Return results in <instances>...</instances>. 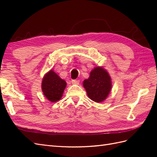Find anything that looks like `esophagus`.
Listing matches in <instances>:
<instances>
[{
  "instance_id": "obj_1",
  "label": "esophagus",
  "mask_w": 157,
  "mask_h": 157,
  "mask_svg": "<svg viewBox=\"0 0 157 157\" xmlns=\"http://www.w3.org/2000/svg\"><path fill=\"white\" fill-rule=\"evenodd\" d=\"M71 83L74 85H78L79 84V80H76V79H73L71 81Z\"/></svg>"
}]
</instances>
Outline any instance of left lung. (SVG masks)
<instances>
[{
    "mask_svg": "<svg viewBox=\"0 0 157 157\" xmlns=\"http://www.w3.org/2000/svg\"><path fill=\"white\" fill-rule=\"evenodd\" d=\"M83 86L92 101L96 102H103L111 91V76L103 67H96L90 73L89 78L83 82Z\"/></svg>",
    "mask_w": 157,
    "mask_h": 157,
    "instance_id": "left-lung-1",
    "label": "left lung"
}]
</instances>
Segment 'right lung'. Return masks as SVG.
I'll return each instance as SVG.
<instances>
[{
    "label": "right lung",
    "instance_id": "obj_1",
    "mask_svg": "<svg viewBox=\"0 0 157 157\" xmlns=\"http://www.w3.org/2000/svg\"><path fill=\"white\" fill-rule=\"evenodd\" d=\"M67 83L56 73L51 69L43 77L42 90L49 101L55 102L62 98Z\"/></svg>",
    "mask_w": 157,
    "mask_h": 157
}]
</instances>
